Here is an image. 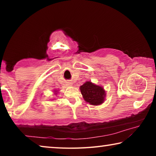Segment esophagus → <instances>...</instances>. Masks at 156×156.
<instances>
[{"mask_svg":"<svg viewBox=\"0 0 156 156\" xmlns=\"http://www.w3.org/2000/svg\"><path fill=\"white\" fill-rule=\"evenodd\" d=\"M67 84L68 85H72V83H71V82H69V83H67Z\"/></svg>","mask_w":156,"mask_h":156,"instance_id":"obj_1","label":"esophagus"}]
</instances>
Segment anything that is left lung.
Returning <instances> with one entry per match:
<instances>
[{"instance_id":"8db88e82","label":"left lung","mask_w":156,"mask_h":156,"mask_svg":"<svg viewBox=\"0 0 156 156\" xmlns=\"http://www.w3.org/2000/svg\"><path fill=\"white\" fill-rule=\"evenodd\" d=\"M80 91L84 100L89 104L99 105L104 102L105 91L103 88L91 82H86L80 86Z\"/></svg>"}]
</instances>
